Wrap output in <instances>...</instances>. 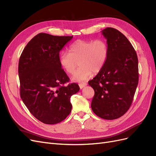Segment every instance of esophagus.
<instances>
[{"instance_id": "1", "label": "esophagus", "mask_w": 156, "mask_h": 156, "mask_svg": "<svg viewBox=\"0 0 156 156\" xmlns=\"http://www.w3.org/2000/svg\"><path fill=\"white\" fill-rule=\"evenodd\" d=\"M87 85V83H85V82L81 83L79 84V87H80V88H81V89H82L84 87H85Z\"/></svg>"}]
</instances>
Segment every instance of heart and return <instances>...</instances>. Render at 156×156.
<instances>
[{"instance_id": "obj_1", "label": "heart", "mask_w": 156, "mask_h": 156, "mask_svg": "<svg viewBox=\"0 0 156 156\" xmlns=\"http://www.w3.org/2000/svg\"><path fill=\"white\" fill-rule=\"evenodd\" d=\"M108 49L105 40H81L74 41L69 47V52L62 51L59 62L64 70L73 74L79 63L80 67L72 78L75 81H83L98 73L104 66L108 58Z\"/></svg>"}]
</instances>
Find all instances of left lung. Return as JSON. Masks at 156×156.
<instances>
[{
    "mask_svg": "<svg viewBox=\"0 0 156 156\" xmlns=\"http://www.w3.org/2000/svg\"><path fill=\"white\" fill-rule=\"evenodd\" d=\"M102 34L108 49L106 63L88 81L94 90L91 107L105 120H115L128 111L139 82L138 58L129 41L120 31L108 27Z\"/></svg>",
    "mask_w": 156,
    "mask_h": 156,
    "instance_id": "left-lung-1",
    "label": "left lung"
}]
</instances>
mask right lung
Listing matches in <instances>:
<instances>
[{"instance_id":"obj_1","label":"right lung","mask_w":156,"mask_h":156,"mask_svg":"<svg viewBox=\"0 0 156 156\" xmlns=\"http://www.w3.org/2000/svg\"><path fill=\"white\" fill-rule=\"evenodd\" d=\"M72 36L40 33L27 44L19 61L20 96L36 119L46 124L64 120L72 111L70 98L79 91L59 62V53Z\"/></svg>"}]
</instances>
